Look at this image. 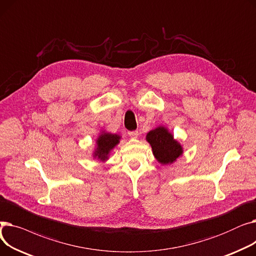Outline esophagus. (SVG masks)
I'll use <instances>...</instances> for the list:
<instances>
[{"mask_svg":"<svg viewBox=\"0 0 256 256\" xmlns=\"http://www.w3.org/2000/svg\"><path fill=\"white\" fill-rule=\"evenodd\" d=\"M138 135H139L138 130H130V132H128V136H130V138H137Z\"/></svg>","mask_w":256,"mask_h":256,"instance_id":"34e87169","label":"esophagus"}]
</instances>
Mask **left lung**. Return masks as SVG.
Returning <instances> with one entry per match:
<instances>
[{
	"label": "left lung",
	"mask_w": 256,
	"mask_h": 256,
	"mask_svg": "<svg viewBox=\"0 0 256 256\" xmlns=\"http://www.w3.org/2000/svg\"><path fill=\"white\" fill-rule=\"evenodd\" d=\"M152 147V152L160 164H171L182 154V148L165 128H158L150 130L146 136Z\"/></svg>",
	"instance_id": "8db88e82"
}]
</instances>
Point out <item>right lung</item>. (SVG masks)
I'll return each instance as SVG.
<instances>
[{
  "instance_id": "obj_1",
  "label": "right lung",
  "mask_w": 256,
  "mask_h": 256,
  "mask_svg": "<svg viewBox=\"0 0 256 256\" xmlns=\"http://www.w3.org/2000/svg\"><path fill=\"white\" fill-rule=\"evenodd\" d=\"M120 137L113 134H102L98 139V148L96 150V156L100 160H106L108 154L111 152L113 147L118 144Z\"/></svg>"
}]
</instances>
